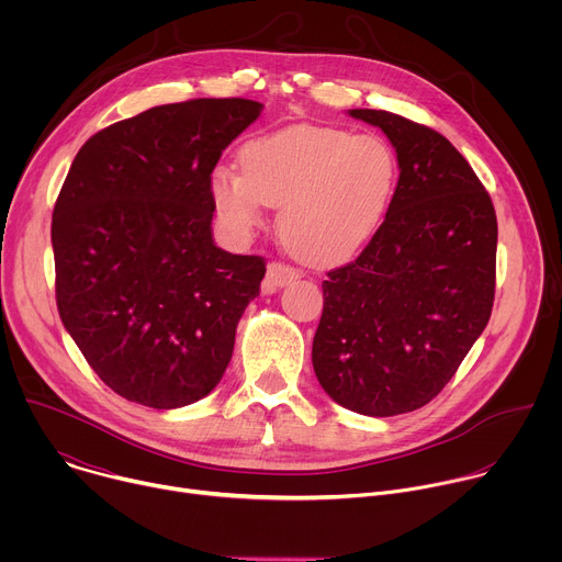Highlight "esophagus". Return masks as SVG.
<instances>
[{
	"mask_svg": "<svg viewBox=\"0 0 562 562\" xmlns=\"http://www.w3.org/2000/svg\"><path fill=\"white\" fill-rule=\"evenodd\" d=\"M297 278V271L284 262H269L267 267V276H265V282H262V289L267 293H273L282 286H286L291 280Z\"/></svg>",
	"mask_w": 562,
	"mask_h": 562,
	"instance_id": "34e87169",
	"label": "esophagus"
}]
</instances>
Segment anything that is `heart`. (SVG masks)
I'll list each match as a JSON object with an SVG mask.
<instances>
[{
    "instance_id": "obj_1",
    "label": "heart",
    "mask_w": 562,
    "mask_h": 562,
    "mask_svg": "<svg viewBox=\"0 0 562 562\" xmlns=\"http://www.w3.org/2000/svg\"><path fill=\"white\" fill-rule=\"evenodd\" d=\"M239 162L211 173L222 222L245 235L280 204L286 247L317 265L345 260L367 243L397 182V157L384 137L331 126L302 124L254 137Z\"/></svg>"
}]
</instances>
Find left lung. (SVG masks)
Masks as SVG:
<instances>
[{
	"instance_id": "left-lung-1",
	"label": "left lung",
	"mask_w": 562,
	"mask_h": 562,
	"mask_svg": "<svg viewBox=\"0 0 562 562\" xmlns=\"http://www.w3.org/2000/svg\"><path fill=\"white\" fill-rule=\"evenodd\" d=\"M349 115L382 128L400 178L369 245L323 282L311 360L338 405L386 418L431 403L485 331L498 222L445 135L389 111Z\"/></svg>"
}]
</instances>
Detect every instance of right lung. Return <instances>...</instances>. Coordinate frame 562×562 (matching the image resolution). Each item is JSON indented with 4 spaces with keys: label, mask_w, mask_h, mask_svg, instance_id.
I'll return each instance as SVG.
<instances>
[{
    "label": "right lung",
    "mask_w": 562,
    "mask_h": 562,
    "mask_svg": "<svg viewBox=\"0 0 562 562\" xmlns=\"http://www.w3.org/2000/svg\"><path fill=\"white\" fill-rule=\"evenodd\" d=\"M260 102L202 98L95 133L53 209L55 297L66 331L117 395L178 409L209 395L267 262L213 243L211 173Z\"/></svg>",
    "instance_id": "1"
}]
</instances>
